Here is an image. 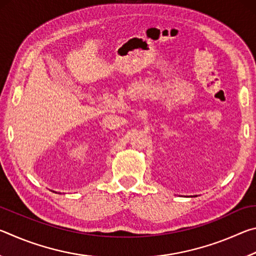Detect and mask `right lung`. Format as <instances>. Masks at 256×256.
<instances>
[{"label":"right lung","instance_id":"add662e5","mask_svg":"<svg viewBox=\"0 0 256 256\" xmlns=\"http://www.w3.org/2000/svg\"><path fill=\"white\" fill-rule=\"evenodd\" d=\"M53 192H54V190H53ZM55 193H58V192H55Z\"/></svg>","mask_w":256,"mask_h":256}]
</instances>
